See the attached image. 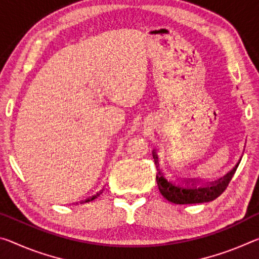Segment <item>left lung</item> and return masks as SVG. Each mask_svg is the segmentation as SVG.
Segmentation results:
<instances>
[{
    "label": "left lung",
    "mask_w": 259,
    "mask_h": 259,
    "mask_svg": "<svg viewBox=\"0 0 259 259\" xmlns=\"http://www.w3.org/2000/svg\"><path fill=\"white\" fill-rule=\"evenodd\" d=\"M153 157H154V162L157 168L156 183L157 186H159L160 193L163 195L164 199L176 204L203 203L217 199L226 190V187L229 186L231 179L234 176L236 168H238V165H236L224 178L219 179V181L210 184V185L198 187L193 183V187H183L175 185L168 179H165L159 169V162H157V155L155 154V152H153Z\"/></svg>",
    "instance_id": "left-lung-1"
}]
</instances>
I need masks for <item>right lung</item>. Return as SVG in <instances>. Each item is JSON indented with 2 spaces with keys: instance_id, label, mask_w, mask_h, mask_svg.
<instances>
[{
  "instance_id": "right-lung-1",
  "label": "right lung",
  "mask_w": 259,
  "mask_h": 259,
  "mask_svg": "<svg viewBox=\"0 0 259 259\" xmlns=\"http://www.w3.org/2000/svg\"><path fill=\"white\" fill-rule=\"evenodd\" d=\"M98 195H99V193H97V194L94 195L93 198H89V199H88V200H85L84 202H89V201H93V200H95V199H97V196H98Z\"/></svg>"
}]
</instances>
